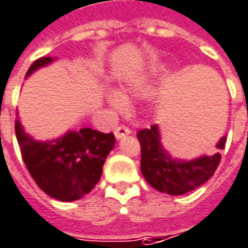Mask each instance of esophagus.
<instances>
[{"label": "esophagus", "instance_id": "1", "mask_svg": "<svg viewBox=\"0 0 248 248\" xmlns=\"http://www.w3.org/2000/svg\"><path fill=\"white\" fill-rule=\"evenodd\" d=\"M131 133V130L129 129V127H126V126H118L117 129H115V131H114V134H115V138H122V137L127 136V134H130Z\"/></svg>", "mask_w": 248, "mask_h": 248}]
</instances>
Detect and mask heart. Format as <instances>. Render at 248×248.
<instances>
[{
	"mask_svg": "<svg viewBox=\"0 0 248 248\" xmlns=\"http://www.w3.org/2000/svg\"><path fill=\"white\" fill-rule=\"evenodd\" d=\"M154 78H155V74H150L148 76H142V78H138V79L129 82V84H126V87H124V96L119 94L118 91H110L107 94L108 105L117 111H124L127 107L124 98H142V96H145L152 90Z\"/></svg>",
	"mask_w": 248,
	"mask_h": 248,
	"instance_id": "1",
	"label": "heart"
}]
</instances>
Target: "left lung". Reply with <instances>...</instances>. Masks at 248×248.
<instances>
[{
	"label": "left lung",
	"mask_w": 248,
	"mask_h": 248,
	"mask_svg": "<svg viewBox=\"0 0 248 248\" xmlns=\"http://www.w3.org/2000/svg\"><path fill=\"white\" fill-rule=\"evenodd\" d=\"M137 138L141 143V172L145 180L158 192L168 195H184L196 189L214 176L220 162V153L202 155L185 161L172 158L161 142L158 126L140 130ZM226 137H221L216 148L224 149Z\"/></svg>",
	"instance_id": "1"
}]
</instances>
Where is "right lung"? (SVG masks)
I'll return each mask as SVG.
<instances>
[{
    "label": "right lung",
    "instance_id": "add662e5",
    "mask_svg": "<svg viewBox=\"0 0 248 248\" xmlns=\"http://www.w3.org/2000/svg\"><path fill=\"white\" fill-rule=\"evenodd\" d=\"M55 58H40L27 72V78ZM16 137L21 148L22 160L31 176L48 196L60 202L82 199L98 184L103 164L115 143L112 133L83 127L68 131L52 141H36L16 121Z\"/></svg>",
    "mask_w": 248,
    "mask_h": 248
}]
</instances>
